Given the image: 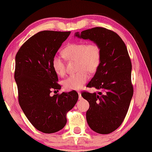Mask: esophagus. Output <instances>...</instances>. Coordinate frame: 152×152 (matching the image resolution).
<instances>
[{
    "label": "esophagus",
    "instance_id": "esophagus-1",
    "mask_svg": "<svg viewBox=\"0 0 152 152\" xmlns=\"http://www.w3.org/2000/svg\"><path fill=\"white\" fill-rule=\"evenodd\" d=\"M78 96H79V99H81V98H82V97H81V93H80V92H78Z\"/></svg>",
    "mask_w": 152,
    "mask_h": 152
}]
</instances>
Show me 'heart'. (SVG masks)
<instances>
[{
  "label": "heart",
  "mask_w": 152,
  "mask_h": 152,
  "mask_svg": "<svg viewBox=\"0 0 152 152\" xmlns=\"http://www.w3.org/2000/svg\"><path fill=\"white\" fill-rule=\"evenodd\" d=\"M69 60H76V68L79 72L70 75L64 80V87L68 90H78L82 88L89 78V72H95L98 69L102 59V50L98 44L83 42L69 44L63 50ZM52 66L59 76L66 73L65 62L62 57L54 55Z\"/></svg>",
  "instance_id": "1"
}]
</instances>
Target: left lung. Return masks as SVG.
I'll return each instance as SVG.
<instances>
[{
	"label": "left lung",
	"mask_w": 152,
	"mask_h": 152,
	"mask_svg": "<svg viewBox=\"0 0 152 152\" xmlns=\"http://www.w3.org/2000/svg\"><path fill=\"white\" fill-rule=\"evenodd\" d=\"M75 36L93 41L101 48L100 64L86 86L99 92L83 91L81 96L90 104L86 112L90 128L99 134L111 133L122 124L133 95L127 48L118 34L106 28L94 27Z\"/></svg>",
	"instance_id": "1"
}]
</instances>
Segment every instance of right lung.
Masks as SVG:
<instances>
[{"label": "right lung", "mask_w": 152, "mask_h": 152, "mask_svg": "<svg viewBox=\"0 0 152 152\" xmlns=\"http://www.w3.org/2000/svg\"><path fill=\"white\" fill-rule=\"evenodd\" d=\"M71 31H43L28 38L15 56V79L23 112L39 131L53 133L66 124V114L77 102L75 90L50 95L61 86L52 59Z\"/></svg>", "instance_id": "right-lung-1"}]
</instances>
